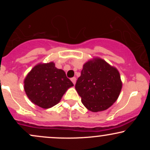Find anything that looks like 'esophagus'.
<instances>
[{"mask_svg": "<svg viewBox=\"0 0 150 150\" xmlns=\"http://www.w3.org/2000/svg\"><path fill=\"white\" fill-rule=\"evenodd\" d=\"M71 81L73 82L74 85H75V82H76V77H73V78H71Z\"/></svg>", "mask_w": 150, "mask_h": 150, "instance_id": "obj_1", "label": "esophagus"}]
</instances>
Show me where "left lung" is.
I'll list each match as a JSON object with an SVG mask.
<instances>
[{"instance_id":"8db88e82","label":"left lung","mask_w":150,"mask_h":150,"mask_svg":"<svg viewBox=\"0 0 150 150\" xmlns=\"http://www.w3.org/2000/svg\"><path fill=\"white\" fill-rule=\"evenodd\" d=\"M121 88L118 70L99 58L89 60L83 65L75 85L82 103L92 112L104 111L112 106Z\"/></svg>"}]
</instances>
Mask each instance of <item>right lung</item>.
<instances>
[{"label":"right lung","instance_id":"obj_1","mask_svg":"<svg viewBox=\"0 0 150 150\" xmlns=\"http://www.w3.org/2000/svg\"><path fill=\"white\" fill-rule=\"evenodd\" d=\"M73 86L64 70L56 68L53 62L35 65L24 80V89L30 100L43 108L57 104Z\"/></svg>","mask_w":150,"mask_h":150}]
</instances>
